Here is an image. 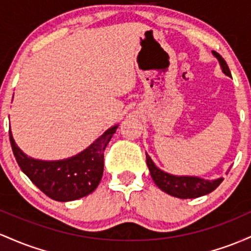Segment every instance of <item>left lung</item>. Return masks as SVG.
<instances>
[{
  "label": "left lung",
  "mask_w": 251,
  "mask_h": 251,
  "mask_svg": "<svg viewBox=\"0 0 251 251\" xmlns=\"http://www.w3.org/2000/svg\"><path fill=\"white\" fill-rule=\"evenodd\" d=\"M213 55L218 59L219 65L222 67V71L225 75L231 77V72H230L229 66H227L226 61L222 58L221 54L212 50ZM146 159H147V166L151 172V176L153 178L154 182L156 186L162 190L170 196L176 197V198L181 199H192L198 198V197L205 196V194L212 192L217 187L221 185L223 181V178H218L216 180H206L199 178V176H173V174L166 173L157 168L153 160L148 154H146Z\"/></svg>",
  "instance_id": "1"
}]
</instances>
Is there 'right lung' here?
<instances>
[{
    "label": "right lung",
    "instance_id": "right-lung-1",
    "mask_svg": "<svg viewBox=\"0 0 251 251\" xmlns=\"http://www.w3.org/2000/svg\"><path fill=\"white\" fill-rule=\"evenodd\" d=\"M117 128L118 126L109 128L81 153L58 161L28 157L16 146L10 130L9 139L14 156L30 181L53 201H71L97 188L103 176L104 151Z\"/></svg>",
    "mask_w": 251,
    "mask_h": 251
}]
</instances>
